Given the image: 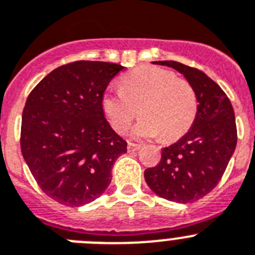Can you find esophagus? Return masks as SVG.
Here are the masks:
<instances>
[{"instance_id":"34e87169","label":"esophagus","mask_w":255,"mask_h":255,"mask_svg":"<svg viewBox=\"0 0 255 255\" xmlns=\"http://www.w3.org/2000/svg\"><path fill=\"white\" fill-rule=\"evenodd\" d=\"M127 148L129 152H133V151H137L141 148V144H137V143H133V142H128L127 144Z\"/></svg>"}]
</instances>
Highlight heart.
I'll return each mask as SVG.
<instances>
[{"label": "heart", "mask_w": 255, "mask_h": 255, "mask_svg": "<svg viewBox=\"0 0 255 255\" xmlns=\"http://www.w3.org/2000/svg\"><path fill=\"white\" fill-rule=\"evenodd\" d=\"M121 89H111L103 95V111L118 133L130 127L137 116L142 119L134 136L165 142L183 137L193 125L198 112V99L193 86L184 79H176L170 70L143 66L125 75Z\"/></svg>", "instance_id": "b5f03b06"}]
</instances>
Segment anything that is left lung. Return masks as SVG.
Returning a JSON list of instances; mask_svg holds the SVG:
<instances>
[{"instance_id": "obj_1", "label": "left lung", "mask_w": 255, "mask_h": 255, "mask_svg": "<svg viewBox=\"0 0 255 255\" xmlns=\"http://www.w3.org/2000/svg\"><path fill=\"white\" fill-rule=\"evenodd\" d=\"M152 63L183 73L199 104L192 128L162 148L161 160L144 170V179L161 198L190 203L210 193L221 180L238 142L235 114L228 95L205 72L175 61Z\"/></svg>"}]
</instances>
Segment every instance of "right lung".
Listing matches in <instances>:
<instances>
[{
	"mask_svg": "<svg viewBox=\"0 0 255 255\" xmlns=\"http://www.w3.org/2000/svg\"><path fill=\"white\" fill-rule=\"evenodd\" d=\"M117 63L76 61L36 85L22 111L20 146L40 189L61 205L95 201L112 180V167L127 142L108 123L103 95Z\"/></svg>",
	"mask_w": 255,
	"mask_h": 255,
	"instance_id": "1",
	"label": "right lung"
}]
</instances>
